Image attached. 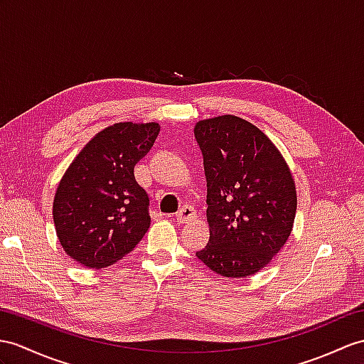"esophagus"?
Returning a JSON list of instances; mask_svg holds the SVG:
<instances>
[{
  "label": "esophagus",
  "mask_w": 364,
  "mask_h": 364,
  "mask_svg": "<svg viewBox=\"0 0 364 364\" xmlns=\"http://www.w3.org/2000/svg\"><path fill=\"white\" fill-rule=\"evenodd\" d=\"M177 223L179 224H187V223H191V220H194L198 218L196 215V210H194V207L191 205H183L179 211H177Z\"/></svg>",
  "instance_id": "esophagus-1"
}]
</instances>
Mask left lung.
<instances>
[{
    "mask_svg": "<svg viewBox=\"0 0 364 364\" xmlns=\"http://www.w3.org/2000/svg\"><path fill=\"white\" fill-rule=\"evenodd\" d=\"M194 137L203 156L210 225V241L196 256L223 277H250L291 233L294 177L272 140L236 115L198 122Z\"/></svg>",
    "mask_w": 364,
    "mask_h": 364,
    "instance_id": "left-lung-1",
    "label": "left lung"
}]
</instances>
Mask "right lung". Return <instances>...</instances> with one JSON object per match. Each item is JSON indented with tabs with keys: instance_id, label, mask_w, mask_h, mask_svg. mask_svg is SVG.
<instances>
[{
	"instance_id": "obj_1",
	"label": "right lung",
	"mask_w": 364,
	"mask_h": 364,
	"mask_svg": "<svg viewBox=\"0 0 364 364\" xmlns=\"http://www.w3.org/2000/svg\"><path fill=\"white\" fill-rule=\"evenodd\" d=\"M159 123H114L78 153L54 199L55 232L65 252L102 269L134 250L151 224L149 198L134 166L151 149Z\"/></svg>"
}]
</instances>
